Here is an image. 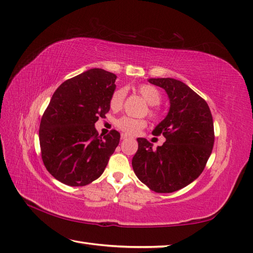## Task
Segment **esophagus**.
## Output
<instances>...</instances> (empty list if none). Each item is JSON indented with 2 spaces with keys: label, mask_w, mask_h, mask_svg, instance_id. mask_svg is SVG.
<instances>
[{
  "label": "esophagus",
  "mask_w": 253,
  "mask_h": 253,
  "mask_svg": "<svg viewBox=\"0 0 253 253\" xmlns=\"http://www.w3.org/2000/svg\"><path fill=\"white\" fill-rule=\"evenodd\" d=\"M127 138H129V137H128V136L126 135V133H122V135H121V139H122V140H125V139H127Z\"/></svg>",
  "instance_id": "34e87169"
}]
</instances>
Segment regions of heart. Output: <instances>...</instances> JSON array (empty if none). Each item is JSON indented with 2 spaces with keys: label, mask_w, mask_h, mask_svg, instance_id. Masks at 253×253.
<instances>
[{
  "label": "heart",
  "mask_w": 253,
  "mask_h": 253,
  "mask_svg": "<svg viewBox=\"0 0 253 253\" xmlns=\"http://www.w3.org/2000/svg\"><path fill=\"white\" fill-rule=\"evenodd\" d=\"M138 92L141 94L149 105H151L149 110V115L151 117H157L159 115V109L157 105L162 100V94H161L160 90L151 84H141L138 87ZM124 99H125V91L123 89L115 90L110 99L111 109L114 111L121 110L124 104ZM116 126L118 129L127 133V135H137L142 128L147 126V122L141 120V118L123 116L117 120Z\"/></svg>",
  "instance_id": "1"
}]
</instances>
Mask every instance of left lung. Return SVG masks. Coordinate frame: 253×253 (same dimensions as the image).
<instances>
[{"label": "left lung", "instance_id": "left-lung-1", "mask_svg": "<svg viewBox=\"0 0 253 253\" xmlns=\"http://www.w3.org/2000/svg\"><path fill=\"white\" fill-rule=\"evenodd\" d=\"M169 98V111L154 128L153 135L166 141L157 149L147 139L138 138L132 169L150 189L169 193L197 179L206 168L214 144V126L204 99L184 83L173 78H150Z\"/></svg>", "mask_w": 253, "mask_h": 253}]
</instances>
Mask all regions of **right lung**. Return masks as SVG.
Returning <instances> with one entry per match:
<instances>
[{
	"mask_svg": "<svg viewBox=\"0 0 253 253\" xmlns=\"http://www.w3.org/2000/svg\"><path fill=\"white\" fill-rule=\"evenodd\" d=\"M115 74L92 68L64 82L41 118L39 140L47 171L63 184L85 186L103 173L121 135L102 138L94 124L110 111Z\"/></svg>",
	"mask_w": 253,
	"mask_h": 253,
	"instance_id": "right-lung-1",
	"label": "right lung"
}]
</instances>
